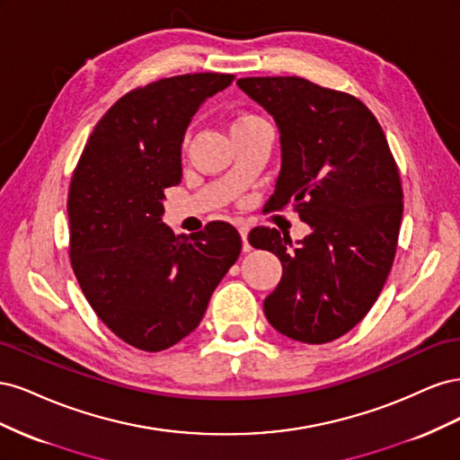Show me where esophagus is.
<instances>
[{
	"mask_svg": "<svg viewBox=\"0 0 460 460\" xmlns=\"http://www.w3.org/2000/svg\"><path fill=\"white\" fill-rule=\"evenodd\" d=\"M247 234H249V228L247 226H240V235H242V242H243V252H252V245H249L247 242Z\"/></svg>",
	"mask_w": 460,
	"mask_h": 460,
	"instance_id": "esophagus-1",
	"label": "esophagus"
}]
</instances>
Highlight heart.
Segmentation results:
<instances>
[{
  "label": "heart",
  "instance_id": "obj_1",
  "mask_svg": "<svg viewBox=\"0 0 460 460\" xmlns=\"http://www.w3.org/2000/svg\"><path fill=\"white\" fill-rule=\"evenodd\" d=\"M257 120H262V119H259V117H255V115H242V117H238V119H235V120L232 122V128L245 127V124H252V122H257Z\"/></svg>",
  "mask_w": 460,
  "mask_h": 460
}]
</instances>
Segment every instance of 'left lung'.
I'll use <instances>...</instances> for the list:
<instances>
[{
    "mask_svg": "<svg viewBox=\"0 0 460 460\" xmlns=\"http://www.w3.org/2000/svg\"><path fill=\"white\" fill-rule=\"evenodd\" d=\"M238 86L280 130L282 169L264 208L291 205L313 230L297 245L276 228L249 232V243L284 269L264 314L296 341H333L367 316L392 270L402 217L397 163L380 122L351 93L301 76Z\"/></svg>",
    "mask_w": 460,
    "mask_h": 460,
    "instance_id": "1",
    "label": "left lung"
}]
</instances>
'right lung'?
I'll return each instance as SVG.
<instances>
[{
  "label": "right lung",
  "mask_w": 460,
  "mask_h": 460,
  "mask_svg": "<svg viewBox=\"0 0 460 460\" xmlns=\"http://www.w3.org/2000/svg\"><path fill=\"white\" fill-rule=\"evenodd\" d=\"M234 75L196 73L140 86L95 124L68 188V255L102 323L136 349H169L196 330L242 238L215 220L196 235L163 225L164 190L182 178V142L207 97Z\"/></svg>",
  "instance_id": "add662e5"
}]
</instances>
